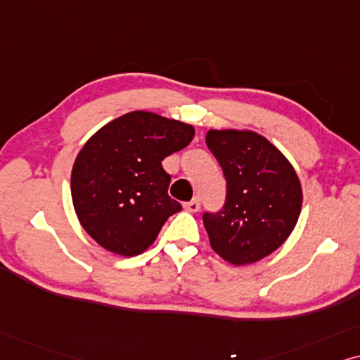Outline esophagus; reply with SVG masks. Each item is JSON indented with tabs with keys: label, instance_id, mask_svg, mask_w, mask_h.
Segmentation results:
<instances>
[{
	"label": "esophagus",
	"instance_id": "obj_1",
	"mask_svg": "<svg viewBox=\"0 0 360 360\" xmlns=\"http://www.w3.org/2000/svg\"><path fill=\"white\" fill-rule=\"evenodd\" d=\"M184 209L188 210V212H198V210L200 209V202H199V199H193L191 200V202H186L184 204Z\"/></svg>",
	"mask_w": 360,
	"mask_h": 360
}]
</instances>
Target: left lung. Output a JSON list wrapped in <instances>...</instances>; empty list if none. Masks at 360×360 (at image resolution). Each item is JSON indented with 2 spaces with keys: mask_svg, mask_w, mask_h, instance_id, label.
<instances>
[{
  "mask_svg": "<svg viewBox=\"0 0 360 360\" xmlns=\"http://www.w3.org/2000/svg\"><path fill=\"white\" fill-rule=\"evenodd\" d=\"M205 143L227 181L224 209L204 214L210 247L232 265H250L293 232L303 205L300 177L283 153L252 130H209Z\"/></svg>",
  "mask_w": 360,
  "mask_h": 360,
  "instance_id": "8db88e82",
  "label": "left lung"
}]
</instances>
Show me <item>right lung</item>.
<instances>
[{
    "instance_id": "add662e5",
    "label": "right lung",
    "mask_w": 360,
    "mask_h": 360,
    "mask_svg": "<svg viewBox=\"0 0 360 360\" xmlns=\"http://www.w3.org/2000/svg\"><path fill=\"white\" fill-rule=\"evenodd\" d=\"M189 123L135 110L103 124L77 155L72 202L85 232L105 250L140 255L181 204L167 194L161 161L193 141Z\"/></svg>"
}]
</instances>
